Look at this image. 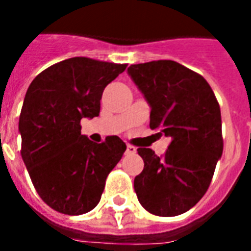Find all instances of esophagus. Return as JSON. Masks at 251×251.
I'll list each match as a JSON object with an SVG mask.
<instances>
[{"label": "esophagus", "instance_id": "obj_1", "mask_svg": "<svg viewBox=\"0 0 251 251\" xmlns=\"http://www.w3.org/2000/svg\"><path fill=\"white\" fill-rule=\"evenodd\" d=\"M137 152V149L131 145L126 146V153H135Z\"/></svg>", "mask_w": 251, "mask_h": 251}]
</instances>
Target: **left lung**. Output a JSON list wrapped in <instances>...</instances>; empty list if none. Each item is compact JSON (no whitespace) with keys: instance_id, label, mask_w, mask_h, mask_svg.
<instances>
[{"instance_id":"left-lung-1","label":"left lung","mask_w":251,"mask_h":251,"mask_svg":"<svg viewBox=\"0 0 251 251\" xmlns=\"http://www.w3.org/2000/svg\"><path fill=\"white\" fill-rule=\"evenodd\" d=\"M129 75L151 106L150 127L171 138L163 156L138 149L145 168L134 179L138 201L157 216H177L206 194L223 153L222 113L201 74L171 60L131 65Z\"/></svg>"}]
</instances>
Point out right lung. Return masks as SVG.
I'll use <instances>...</instances> for the list:
<instances>
[{"label":"right lung","instance_id":"right-lung-1","mask_svg":"<svg viewBox=\"0 0 251 251\" xmlns=\"http://www.w3.org/2000/svg\"><path fill=\"white\" fill-rule=\"evenodd\" d=\"M126 66L73 57L45 69L25 92L19 117L22 159L37 194L61 214L95 208L125 152L116 135L101 143L82 135L80 120L98 117L102 91Z\"/></svg>","mask_w":251,"mask_h":251}]
</instances>
